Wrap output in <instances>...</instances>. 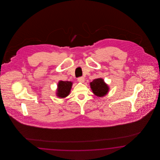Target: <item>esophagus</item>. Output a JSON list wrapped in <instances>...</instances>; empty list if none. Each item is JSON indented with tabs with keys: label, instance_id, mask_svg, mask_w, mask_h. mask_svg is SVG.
I'll return each instance as SVG.
<instances>
[{
	"label": "esophagus",
	"instance_id": "34e87169",
	"mask_svg": "<svg viewBox=\"0 0 160 160\" xmlns=\"http://www.w3.org/2000/svg\"><path fill=\"white\" fill-rule=\"evenodd\" d=\"M78 80L79 82H84V78L83 77H80L78 78Z\"/></svg>",
	"mask_w": 160,
	"mask_h": 160
}]
</instances>
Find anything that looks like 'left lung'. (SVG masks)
Instances as JSON below:
<instances>
[{
	"label": "left lung",
	"instance_id": "obj_1",
	"mask_svg": "<svg viewBox=\"0 0 160 160\" xmlns=\"http://www.w3.org/2000/svg\"><path fill=\"white\" fill-rule=\"evenodd\" d=\"M90 84L92 92L98 97L106 96L109 90V87L104 82L102 78H99L94 79Z\"/></svg>",
	"mask_w": 160,
	"mask_h": 160
}]
</instances>
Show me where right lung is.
Returning <instances> with one entry per match:
<instances>
[{
    "mask_svg": "<svg viewBox=\"0 0 160 160\" xmlns=\"http://www.w3.org/2000/svg\"><path fill=\"white\" fill-rule=\"evenodd\" d=\"M73 82L68 81H60L58 83L57 96L60 98H64L68 96L70 92Z\"/></svg>",
    "mask_w": 160,
    "mask_h": 160,
    "instance_id": "obj_1",
    "label": "right lung"
}]
</instances>
